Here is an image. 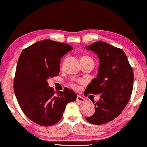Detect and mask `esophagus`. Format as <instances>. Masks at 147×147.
I'll use <instances>...</instances> for the list:
<instances>
[{"instance_id": "esophagus-1", "label": "esophagus", "mask_w": 147, "mask_h": 147, "mask_svg": "<svg viewBox=\"0 0 147 147\" xmlns=\"http://www.w3.org/2000/svg\"><path fill=\"white\" fill-rule=\"evenodd\" d=\"M76 101L78 102H80V103H82V104H88V100L85 99L82 96H77V97H76Z\"/></svg>"}]
</instances>
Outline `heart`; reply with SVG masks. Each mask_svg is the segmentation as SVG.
Instances as JSON below:
<instances>
[{"label": "heart", "mask_w": 147, "mask_h": 147, "mask_svg": "<svg viewBox=\"0 0 147 147\" xmlns=\"http://www.w3.org/2000/svg\"><path fill=\"white\" fill-rule=\"evenodd\" d=\"M91 59V58H90L87 56H84V57H82L80 59V60L81 59ZM70 85H71V86L73 88V89L76 90V89L78 88V85L76 82H71V83H70Z\"/></svg>", "instance_id": "obj_1"}]
</instances>
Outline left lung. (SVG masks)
Returning a JSON list of instances; mask_svg holds the SVG:
<instances>
[{"label":"left lung","instance_id":"1","mask_svg":"<svg viewBox=\"0 0 147 147\" xmlns=\"http://www.w3.org/2000/svg\"><path fill=\"white\" fill-rule=\"evenodd\" d=\"M100 59L97 77L88 85L84 95L100 94L95 103V113L86 121L102 125L112 121L122 112L129 101L133 87V71L121 49L104 41L86 47Z\"/></svg>","mask_w":147,"mask_h":147}]
</instances>
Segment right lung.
<instances>
[{"mask_svg": "<svg viewBox=\"0 0 147 147\" xmlns=\"http://www.w3.org/2000/svg\"><path fill=\"white\" fill-rule=\"evenodd\" d=\"M71 50L73 47L67 43L44 39L21 53L14 79V91L24 113L39 125L57 123L66 105L76 99V94L68 88L56 96L47 81L58 75L61 57Z\"/></svg>", "mask_w": 147, "mask_h": 147, "instance_id": "obj_1", "label": "right lung"}]
</instances>
